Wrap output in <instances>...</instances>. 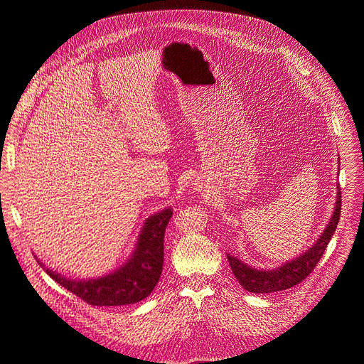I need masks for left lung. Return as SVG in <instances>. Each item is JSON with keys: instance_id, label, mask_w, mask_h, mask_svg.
<instances>
[{"instance_id": "left-lung-1", "label": "left lung", "mask_w": 364, "mask_h": 364, "mask_svg": "<svg viewBox=\"0 0 364 364\" xmlns=\"http://www.w3.org/2000/svg\"><path fill=\"white\" fill-rule=\"evenodd\" d=\"M338 185V183H337ZM340 209H341V194L340 188L337 186V196H336V205L331 218L323 229V232L318 235L316 243L302 252L299 257L293 258L281 264L279 267L274 269H255L249 266V264L238 259L237 257L228 253L229 266L232 269L237 281L243 289L250 293H273V291H282L294 287L299 282H302L308 274L313 272L318 259L322 258L323 252L331 240L333 234L336 232V228L340 218Z\"/></svg>"}]
</instances>
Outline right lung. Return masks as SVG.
<instances>
[{
    "mask_svg": "<svg viewBox=\"0 0 364 364\" xmlns=\"http://www.w3.org/2000/svg\"><path fill=\"white\" fill-rule=\"evenodd\" d=\"M171 215L173 209L164 208L162 211L146 218L132 255L124 264L105 277L73 279L46 267V264L39 259L38 262L54 281L90 305L118 306L141 302L153 291L161 278L164 234Z\"/></svg>",
    "mask_w": 364,
    "mask_h": 364,
    "instance_id": "add662e5",
    "label": "right lung"
}]
</instances>
